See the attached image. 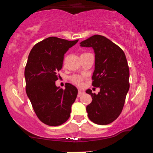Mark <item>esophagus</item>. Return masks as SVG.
Segmentation results:
<instances>
[{
	"mask_svg": "<svg viewBox=\"0 0 153 153\" xmlns=\"http://www.w3.org/2000/svg\"><path fill=\"white\" fill-rule=\"evenodd\" d=\"M84 92L83 91V90H80V89H79V90H78V94H77V97H80L82 94H84Z\"/></svg>",
	"mask_w": 153,
	"mask_h": 153,
	"instance_id": "obj_1",
	"label": "esophagus"
}]
</instances>
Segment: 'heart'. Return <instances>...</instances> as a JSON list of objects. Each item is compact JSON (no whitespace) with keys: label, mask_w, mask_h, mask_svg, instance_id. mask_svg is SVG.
<instances>
[{"label":"heart","mask_w":153,"mask_h":153,"mask_svg":"<svg viewBox=\"0 0 153 153\" xmlns=\"http://www.w3.org/2000/svg\"><path fill=\"white\" fill-rule=\"evenodd\" d=\"M71 80L74 82L75 84L77 85H81L82 83V77L79 76H74L71 77Z\"/></svg>","instance_id":"obj_1"}]
</instances>
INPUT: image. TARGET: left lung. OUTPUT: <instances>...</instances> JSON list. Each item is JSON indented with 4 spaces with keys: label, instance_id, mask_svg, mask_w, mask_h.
<instances>
[{
    "label": "left lung",
    "instance_id": "obj_1",
    "mask_svg": "<svg viewBox=\"0 0 153 153\" xmlns=\"http://www.w3.org/2000/svg\"><path fill=\"white\" fill-rule=\"evenodd\" d=\"M91 47L95 54L92 86L99 88L96 94L88 89L92 100L86 107L88 118L98 125H107L122 111L129 88V70L126 55L120 47L105 36L94 35L80 42Z\"/></svg>",
    "mask_w": 153,
    "mask_h": 153
}]
</instances>
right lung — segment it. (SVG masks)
<instances>
[{
	"mask_svg": "<svg viewBox=\"0 0 153 153\" xmlns=\"http://www.w3.org/2000/svg\"><path fill=\"white\" fill-rule=\"evenodd\" d=\"M78 42L49 37L33 46L25 69L26 93L38 119L48 126H57L68 120L77 89L69 83L57 87V73L64 55Z\"/></svg>",
	"mask_w": 153,
	"mask_h": 153,
	"instance_id": "add662e5",
	"label": "right lung"
}]
</instances>
